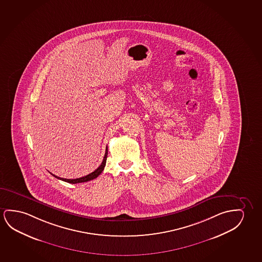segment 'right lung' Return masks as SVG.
<instances>
[{"label":"right lung","mask_w":262,"mask_h":262,"mask_svg":"<svg viewBox=\"0 0 262 262\" xmlns=\"http://www.w3.org/2000/svg\"><path fill=\"white\" fill-rule=\"evenodd\" d=\"M106 157H107V146H106V148H105V157H104V159L102 161L101 164L95 170L94 172H90V174L83 176V177H80V178H77V179H65V178H60L59 176H54V174H52V173H51V174L54 176V177H56L57 179L61 180V181H64V182H67V183H70V184H78V183L89 182V181H91V180L97 178V177L103 172L104 167L105 166V163H106Z\"/></svg>","instance_id":"add662e5"}]
</instances>
